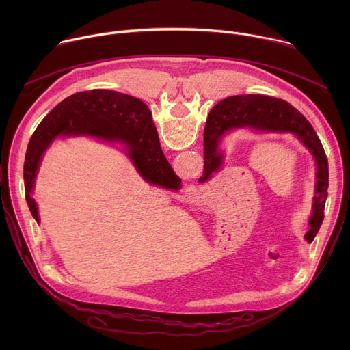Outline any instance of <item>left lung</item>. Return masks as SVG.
Returning <instances> with one entry per match:
<instances>
[{"label": "left lung", "mask_w": 350, "mask_h": 350, "mask_svg": "<svg viewBox=\"0 0 350 350\" xmlns=\"http://www.w3.org/2000/svg\"><path fill=\"white\" fill-rule=\"evenodd\" d=\"M137 105L142 120L148 126H152L151 111L137 99ZM213 113V130H205L204 135V174L199 178L201 183L208 181L215 172L221 166V155L217 151L220 137L232 129L249 127L259 131H274V133H292L301 141L316 159L317 165V183H316V198H314V213L310 219V230L305 238L308 242H313L316 234L324 219V206L327 201L328 189V161L323 144L314 131L309 120L295 109L291 104L282 99L266 96V95H235L228 96L219 103L212 112ZM135 131L149 133L152 135H142L141 141H152L154 135L157 139V131L152 129H137Z\"/></svg>", "instance_id": "left-lung-1"}]
</instances>
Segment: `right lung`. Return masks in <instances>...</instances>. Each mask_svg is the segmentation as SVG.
<instances>
[{"mask_svg": "<svg viewBox=\"0 0 350 350\" xmlns=\"http://www.w3.org/2000/svg\"><path fill=\"white\" fill-rule=\"evenodd\" d=\"M137 129H152L139 115L137 98L109 90H91L68 96L58 104L38 124L31 135L25 157L23 178L26 202L31 216L38 221L36 202L31 198L36 173L46 146L59 134H90L105 139H120L126 142L130 157L142 177L155 185L177 188L181 180L174 174L166 161L159 137L152 141H141L149 133Z\"/></svg>", "mask_w": 350, "mask_h": 350, "instance_id": "obj_1", "label": "right lung"}]
</instances>
